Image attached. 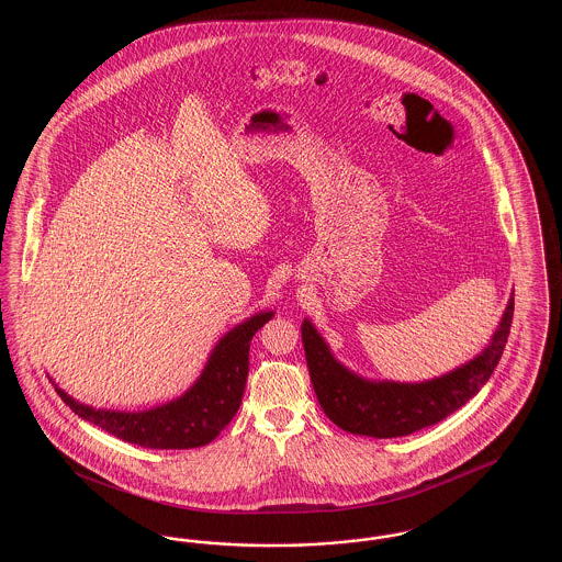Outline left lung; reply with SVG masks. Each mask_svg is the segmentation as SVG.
<instances>
[{"label":"left lung","mask_w":562,"mask_h":562,"mask_svg":"<svg viewBox=\"0 0 562 562\" xmlns=\"http://www.w3.org/2000/svg\"><path fill=\"white\" fill-rule=\"evenodd\" d=\"M514 316V293L488 346L451 373L428 381H376L341 364L312 322L301 324V339L314 392L326 417L349 434L398 438L428 428L481 392L508 344Z\"/></svg>","instance_id":"obj_1"}]
</instances>
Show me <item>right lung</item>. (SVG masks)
<instances>
[{"mask_svg":"<svg viewBox=\"0 0 562 562\" xmlns=\"http://www.w3.org/2000/svg\"><path fill=\"white\" fill-rule=\"evenodd\" d=\"M273 318L259 312L225 333L214 346L204 369L186 394L147 411L94 408L74 401L56 383V394L81 419L105 429L120 440L145 449H193L213 442L240 408L248 376V349L255 333Z\"/></svg>","mask_w":562,"mask_h":562,"instance_id":"right-lung-1","label":"right lung"}]
</instances>
